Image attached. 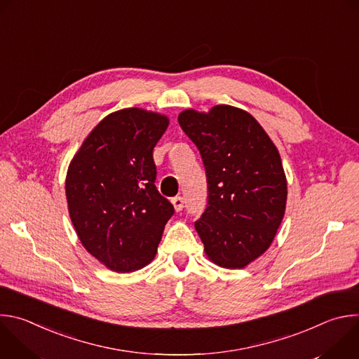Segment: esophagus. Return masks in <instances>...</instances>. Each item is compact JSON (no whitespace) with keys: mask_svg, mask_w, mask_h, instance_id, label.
Wrapping results in <instances>:
<instances>
[{"mask_svg":"<svg viewBox=\"0 0 359 359\" xmlns=\"http://www.w3.org/2000/svg\"><path fill=\"white\" fill-rule=\"evenodd\" d=\"M172 204H173V208H175L176 212H180L183 209V197H180V196L173 197L172 198Z\"/></svg>","mask_w":359,"mask_h":359,"instance_id":"34e87169","label":"esophagus"}]
</instances>
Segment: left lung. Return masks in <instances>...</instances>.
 Returning <instances> with one entry per match:
<instances>
[{
	"label": "left lung",
	"mask_w": 359,
	"mask_h": 359,
	"mask_svg": "<svg viewBox=\"0 0 359 359\" xmlns=\"http://www.w3.org/2000/svg\"><path fill=\"white\" fill-rule=\"evenodd\" d=\"M180 128L206 169L209 203L194 223L208 259L244 269L271 245L287 204V177L278 149L248 112L216 105L182 111Z\"/></svg>",
	"instance_id": "1"
}]
</instances>
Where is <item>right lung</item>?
<instances>
[{
  "instance_id": "right-lung-1",
  "label": "right lung",
  "mask_w": 359,
  "mask_h": 359,
  "mask_svg": "<svg viewBox=\"0 0 359 359\" xmlns=\"http://www.w3.org/2000/svg\"><path fill=\"white\" fill-rule=\"evenodd\" d=\"M166 115L142 108L109 114L85 137L65 179L68 212L89 254L116 273L147 266L173 206L155 186L153 149Z\"/></svg>"
}]
</instances>
